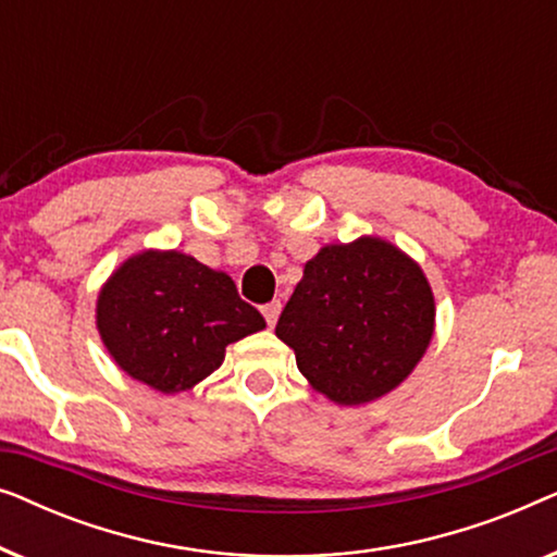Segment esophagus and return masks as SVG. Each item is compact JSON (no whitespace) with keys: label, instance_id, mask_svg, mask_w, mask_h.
Masks as SVG:
<instances>
[{"label":"esophagus","instance_id":"34e87169","mask_svg":"<svg viewBox=\"0 0 557 557\" xmlns=\"http://www.w3.org/2000/svg\"><path fill=\"white\" fill-rule=\"evenodd\" d=\"M261 311H263V317H265V322H269V326H273V324H276L278 314H281V301L265 304V307H263Z\"/></svg>","mask_w":557,"mask_h":557}]
</instances>
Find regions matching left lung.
I'll return each instance as SVG.
<instances>
[{
  "label": "left lung",
  "mask_w": 557,
  "mask_h": 557,
  "mask_svg": "<svg viewBox=\"0 0 557 557\" xmlns=\"http://www.w3.org/2000/svg\"><path fill=\"white\" fill-rule=\"evenodd\" d=\"M436 304L421 265L393 243L324 246L281 311L276 337L311 387L339 406L383 398L406 380L433 337Z\"/></svg>",
  "instance_id": "left-lung-1"
}]
</instances>
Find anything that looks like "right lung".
Masks as SVG:
<instances>
[{
  "mask_svg": "<svg viewBox=\"0 0 557 557\" xmlns=\"http://www.w3.org/2000/svg\"><path fill=\"white\" fill-rule=\"evenodd\" d=\"M96 326L126 375L180 393L223 364L225 347L261 332V311L233 278L180 250H141L106 281Z\"/></svg>",
  "mask_w": 557,
  "mask_h": 557,
  "instance_id": "obj_1",
  "label": "right lung"
}]
</instances>
